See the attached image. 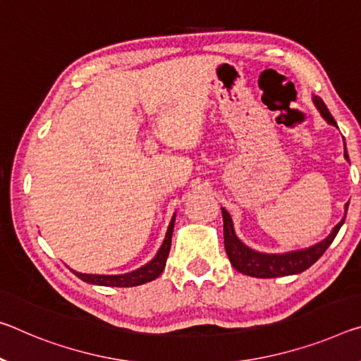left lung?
<instances>
[{
	"instance_id": "8db88e82",
	"label": "left lung",
	"mask_w": 361,
	"mask_h": 361,
	"mask_svg": "<svg viewBox=\"0 0 361 361\" xmlns=\"http://www.w3.org/2000/svg\"><path fill=\"white\" fill-rule=\"evenodd\" d=\"M313 102L317 109L322 114V117L333 127H337L336 120L331 116L328 107L323 102L319 96H313ZM344 157L348 162V154L344 141ZM348 202L345 204V215H347ZM221 215H223V236H225V249L226 255L230 259L231 265L236 268L239 273L247 274V276L254 278H278V276H289V274H297L305 271L307 268H310L314 262H317L319 257H322L326 249L329 247L331 243L334 241V238L339 233L341 226L344 225L345 215L337 225L333 228L328 236H326L323 241L318 244L312 245V247L300 249V250H290V252L286 254H263L257 252V250L250 249L245 245L241 239L236 236L233 226V220L228 212L221 207Z\"/></svg>"
}]
</instances>
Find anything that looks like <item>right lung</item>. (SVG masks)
<instances>
[{"label": "right lung", "mask_w": 361, "mask_h": 361, "mask_svg": "<svg viewBox=\"0 0 361 361\" xmlns=\"http://www.w3.org/2000/svg\"><path fill=\"white\" fill-rule=\"evenodd\" d=\"M173 226H175V214L171 216L167 234H165V239L162 245H160L159 252L149 263H146L145 267L138 268V270L125 273V274H87V273H78L73 270L72 271L85 283L109 286V288H133V286L149 283L164 271L165 263H167V257L170 254V247H171V234H173Z\"/></svg>", "instance_id": "right-lung-1"}]
</instances>
